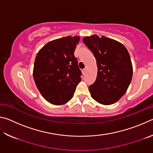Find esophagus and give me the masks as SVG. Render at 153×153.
Here are the masks:
<instances>
[{"instance_id":"34e87169","label":"esophagus","mask_w":153,"mask_h":153,"mask_svg":"<svg viewBox=\"0 0 153 153\" xmlns=\"http://www.w3.org/2000/svg\"><path fill=\"white\" fill-rule=\"evenodd\" d=\"M86 71H87V68L83 69H82V73H83V74H86Z\"/></svg>"}]
</instances>
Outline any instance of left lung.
Returning <instances> with one entry per match:
<instances>
[{"label":"left lung","instance_id":"left-lung-1","mask_svg":"<svg viewBox=\"0 0 153 153\" xmlns=\"http://www.w3.org/2000/svg\"><path fill=\"white\" fill-rule=\"evenodd\" d=\"M83 42L92 52L98 67L97 79L89 86L91 97L100 104H114L125 94L132 79L128 51L120 42L104 36H86Z\"/></svg>","mask_w":153,"mask_h":153}]
</instances>
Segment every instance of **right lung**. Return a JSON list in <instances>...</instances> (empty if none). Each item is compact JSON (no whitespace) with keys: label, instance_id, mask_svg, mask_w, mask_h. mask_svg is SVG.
I'll list each match as a JSON object with an SVG mask.
<instances>
[{"label":"right lung","instance_id":"right-lung-1","mask_svg":"<svg viewBox=\"0 0 153 153\" xmlns=\"http://www.w3.org/2000/svg\"><path fill=\"white\" fill-rule=\"evenodd\" d=\"M79 36L50 41L38 51L33 69L36 87L48 102L65 104L81 82V71L74 56Z\"/></svg>","mask_w":153,"mask_h":153}]
</instances>
